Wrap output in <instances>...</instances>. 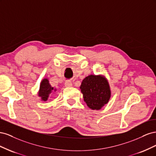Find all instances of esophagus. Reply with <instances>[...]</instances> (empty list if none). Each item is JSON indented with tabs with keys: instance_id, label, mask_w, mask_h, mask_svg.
Instances as JSON below:
<instances>
[{
	"instance_id": "esophagus-1",
	"label": "esophagus",
	"mask_w": 156,
	"mask_h": 156,
	"mask_svg": "<svg viewBox=\"0 0 156 156\" xmlns=\"http://www.w3.org/2000/svg\"><path fill=\"white\" fill-rule=\"evenodd\" d=\"M65 86L66 87H72V83L70 81H66L65 82Z\"/></svg>"
}]
</instances>
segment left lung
<instances>
[{
    "label": "left lung",
    "mask_w": 156,
    "mask_h": 156,
    "mask_svg": "<svg viewBox=\"0 0 156 156\" xmlns=\"http://www.w3.org/2000/svg\"><path fill=\"white\" fill-rule=\"evenodd\" d=\"M84 101L92 110H99L108 103L111 90L107 79L100 75H90L83 79L80 87Z\"/></svg>",
    "instance_id": "obj_1"
}]
</instances>
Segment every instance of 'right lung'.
Instances as JSON below:
<instances>
[{"mask_svg":"<svg viewBox=\"0 0 156 156\" xmlns=\"http://www.w3.org/2000/svg\"><path fill=\"white\" fill-rule=\"evenodd\" d=\"M53 90L54 88L52 87L51 86V84L49 83L48 79H44L40 84L38 96L41 98L42 100L45 101L48 100L49 94L52 92H53Z\"/></svg>","mask_w":156,"mask_h":156,"instance_id":"obj_1","label":"right lung"}]
</instances>
